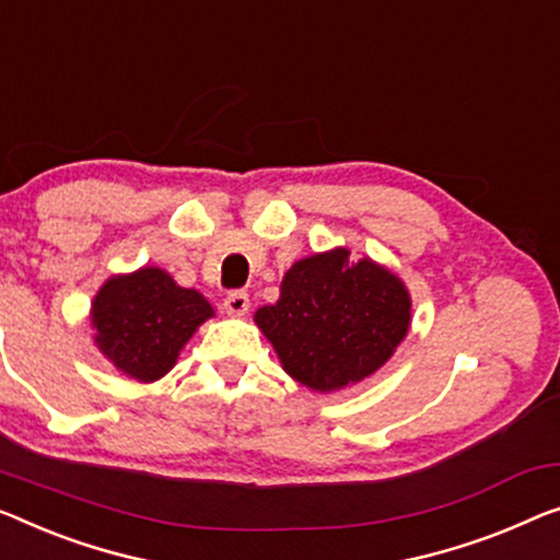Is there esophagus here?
Here are the masks:
<instances>
[{"label":"esophagus","instance_id":"1","mask_svg":"<svg viewBox=\"0 0 560 560\" xmlns=\"http://www.w3.org/2000/svg\"><path fill=\"white\" fill-rule=\"evenodd\" d=\"M248 294L246 291H229L226 299H223V308H226V314L231 316H244L248 312Z\"/></svg>","mask_w":560,"mask_h":560}]
</instances>
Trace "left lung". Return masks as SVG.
I'll return each instance as SVG.
<instances>
[{
	"label": "left lung",
	"instance_id": "obj_1",
	"mask_svg": "<svg viewBox=\"0 0 560 560\" xmlns=\"http://www.w3.org/2000/svg\"><path fill=\"white\" fill-rule=\"evenodd\" d=\"M256 324L291 377L331 392L389 360L410 327V296L395 273L337 248L291 266L279 302L258 308Z\"/></svg>",
	"mask_w": 560,
	"mask_h": 560
}]
</instances>
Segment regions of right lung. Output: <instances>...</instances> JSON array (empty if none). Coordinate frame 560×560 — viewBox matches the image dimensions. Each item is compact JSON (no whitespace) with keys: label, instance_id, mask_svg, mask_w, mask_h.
I'll list each match as a JSON object with an SVG mask.
<instances>
[{"label":"right lung","instance_id":"add662e5","mask_svg":"<svg viewBox=\"0 0 560 560\" xmlns=\"http://www.w3.org/2000/svg\"><path fill=\"white\" fill-rule=\"evenodd\" d=\"M208 316L211 304L161 269L110 279L93 304L100 352L140 382L161 380Z\"/></svg>","mask_w":560,"mask_h":560}]
</instances>
